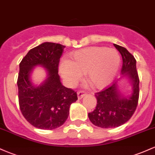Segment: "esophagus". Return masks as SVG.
Returning a JSON list of instances; mask_svg holds the SVG:
<instances>
[{"label":"esophagus","instance_id":"34e87169","mask_svg":"<svg viewBox=\"0 0 155 155\" xmlns=\"http://www.w3.org/2000/svg\"><path fill=\"white\" fill-rule=\"evenodd\" d=\"M77 95H78V98L81 99L84 95H86V92H84V91H79L77 92Z\"/></svg>","mask_w":155,"mask_h":155}]
</instances>
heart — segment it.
<instances>
[{
	"instance_id": "1",
	"label": "heart",
	"mask_w": 155,
	"mask_h": 155,
	"mask_svg": "<svg viewBox=\"0 0 155 155\" xmlns=\"http://www.w3.org/2000/svg\"><path fill=\"white\" fill-rule=\"evenodd\" d=\"M120 65V57L112 48L92 47L71 54L69 60L60 64V74L68 86L74 87L85 78L95 89L108 86L116 76Z\"/></svg>"
}]
</instances>
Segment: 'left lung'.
I'll return each mask as SVG.
<instances>
[{"label": "left lung", "mask_w": 155, "mask_h": 155, "mask_svg": "<svg viewBox=\"0 0 155 155\" xmlns=\"http://www.w3.org/2000/svg\"><path fill=\"white\" fill-rule=\"evenodd\" d=\"M122 58L121 73L132 83V93L123 97L120 93L117 83L95 93L97 106L88 114L92 124L102 128L117 127L127 122L136 111L139 97V77L136 70V60L124 47L114 44Z\"/></svg>", "instance_id": "left-lung-1"}]
</instances>
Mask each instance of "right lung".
Segmentation results:
<instances>
[{
	"label": "right lung",
	"mask_w": 155,
	"mask_h": 155,
	"mask_svg": "<svg viewBox=\"0 0 155 155\" xmlns=\"http://www.w3.org/2000/svg\"><path fill=\"white\" fill-rule=\"evenodd\" d=\"M65 47L45 42L31 49L19 63V108L25 120L38 129L53 130L63 125L70 106L78 99L76 92L64 87L58 75L60 58ZM37 65L47 69L48 77L39 86H34L30 74Z\"/></svg>",
	"instance_id": "1"
}]
</instances>
